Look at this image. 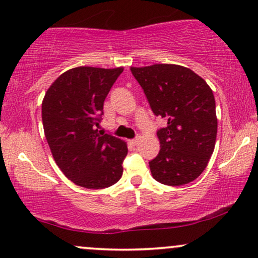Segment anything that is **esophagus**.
<instances>
[{
	"label": "esophagus",
	"mask_w": 258,
	"mask_h": 258,
	"mask_svg": "<svg viewBox=\"0 0 258 258\" xmlns=\"http://www.w3.org/2000/svg\"><path fill=\"white\" fill-rule=\"evenodd\" d=\"M139 141H141V138L137 137V138H135V139H131V141H130V143H131L132 145H137L138 143H139Z\"/></svg>",
	"instance_id": "esophagus-1"
}]
</instances>
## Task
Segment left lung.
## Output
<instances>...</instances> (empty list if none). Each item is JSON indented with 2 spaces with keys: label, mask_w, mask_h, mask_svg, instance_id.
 I'll list each match as a JSON object with an SVG mask.
<instances>
[{
  "label": "left lung",
  "mask_w": 258,
  "mask_h": 258,
  "mask_svg": "<svg viewBox=\"0 0 258 258\" xmlns=\"http://www.w3.org/2000/svg\"><path fill=\"white\" fill-rule=\"evenodd\" d=\"M151 110L166 120L157 131L160 153L149 162L156 181L180 186L206 169L215 148L218 117L212 89L190 68L157 63L131 67Z\"/></svg>",
  "instance_id": "1"
}]
</instances>
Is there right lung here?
<instances>
[{
    "label": "right lung",
    "mask_w": 258,
    "mask_h": 258,
    "mask_svg": "<svg viewBox=\"0 0 258 258\" xmlns=\"http://www.w3.org/2000/svg\"><path fill=\"white\" fill-rule=\"evenodd\" d=\"M122 71L72 68L51 84L43 98V127L52 157L62 173L82 187H109L122 175L127 144L98 131L104 99Z\"/></svg>",
    "instance_id": "obj_1"
}]
</instances>
